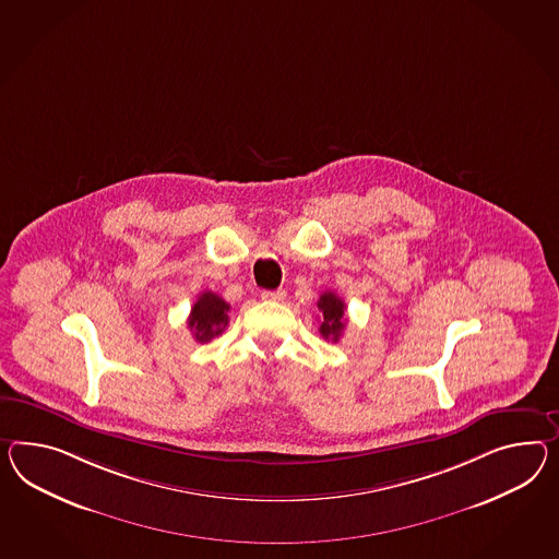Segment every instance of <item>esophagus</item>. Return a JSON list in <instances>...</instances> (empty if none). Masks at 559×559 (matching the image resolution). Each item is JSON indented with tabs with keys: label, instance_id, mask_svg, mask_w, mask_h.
<instances>
[{
	"label": "esophagus",
	"instance_id": "1",
	"mask_svg": "<svg viewBox=\"0 0 559 559\" xmlns=\"http://www.w3.org/2000/svg\"><path fill=\"white\" fill-rule=\"evenodd\" d=\"M261 298L265 301H282L286 298V289H265L261 292Z\"/></svg>",
	"mask_w": 559,
	"mask_h": 559
}]
</instances>
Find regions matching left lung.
Returning a JSON list of instances; mask_svg holds the SVG:
<instances>
[{
	"label": "left lung",
	"instance_id": "left-lung-1",
	"mask_svg": "<svg viewBox=\"0 0 559 559\" xmlns=\"http://www.w3.org/2000/svg\"><path fill=\"white\" fill-rule=\"evenodd\" d=\"M318 310L322 312V320H320L322 338L336 343L346 326L343 298H338L334 292H324L318 300Z\"/></svg>",
	"mask_w": 559,
	"mask_h": 559
}]
</instances>
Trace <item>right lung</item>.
I'll list each match as a JSON object with an SVG mask.
<instances>
[{"label": "right lung", "mask_w": 559, "mask_h": 559, "mask_svg": "<svg viewBox=\"0 0 559 559\" xmlns=\"http://www.w3.org/2000/svg\"><path fill=\"white\" fill-rule=\"evenodd\" d=\"M229 304L216 296L215 292H202L188 316V329L194 334L197 343H209L223 334L229 324Z\"/></svg>", "instance_id": "right-lung-1"}]
</instances>
